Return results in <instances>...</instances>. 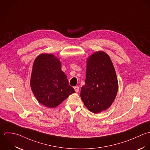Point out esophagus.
<instances>
[{
    "label": "esophagus",
    "instance_id": "obj_1",
    "mask_svg": "<svg viewBox=\"0 0 150 150\" xmlns=\"http://www.w3.org/2000/svg\"><path fill=\"white\" fill-rule=\"evenodd\" d=\"M74 90H75V91L76 92H78L79 90V88L78 86H75V87H74Z\"/></svg>",
    "mask_w": 150,
    "mask_h": 150
}]
</instances>
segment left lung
<instances>
[{
    "mask_svg": "<svg viewBox=\"0 0 150 150\" xmlns=\"http://www.w3.org/2000/svg\"><path fill=\"white\" fill-rule=\"evenodd\" d=\"M118 90L116 72L110 56L98 51L88 58L85 84L81 97L86 107L97 114L107 110L115 99Z\"/></svg>",
    "mask_w": 150,
    "mask_h": 150,
    "instance_id": "8db88e82",
    "label": "left lung"
}]
</instances>
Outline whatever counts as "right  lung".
Wrapping results in <instances>:
<instances>
[{
  "instance_id": "obj_1",
  "label": "right lung",
  "mask_w": 150,
  "mask_h": 150,
  "mask_svg": "<svg viewBox=\"0 0 150 150\" xmlns=\"http://www.w3.org/2000/svg\"><path fill=\"white\" fill-rule=\"evenodd\" d=\"M30 85L38 101L48 108L57 107L75 92L61 70L60 60L53 54L42 53L35 59Z\"/></svg>"
}]
</instances>
